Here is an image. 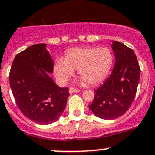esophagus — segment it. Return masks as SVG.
Returning a JSON list of instances; mask_svg holds the SVG:
<instances>
[{
  "mask_svg": "<svg viewBox=\"0 0 155 155\" xmlns=\"http://www.w3.org/2000/svg\"><path fill=\"white\" fill-rule=\"evenodd\" d=\"M69 91H70V93H77V92H79V89H78V88H73V87L70 88Z\"/></svg>",
  "mask_w": 155,
  "mask_h": 155,
  "instance_id": "esophagus-1",
  "label": "esophagus"
}]
</instances>
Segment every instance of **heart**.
Masks as SVG:
<instances>
[{
	"label": "heart",
	"instance_id": "1",
	"mask_svg": "<svg viewBox=\"0 0 155 155\" xmlns=\"http://www.w3.org/2000/svg\"><path fill=\"white\" fill-rule=\"evenodd\" d=\"M114 62L112 52L107 48L79 47L69 49L54 66V74L65 82L77 69L82 80L91 86L101 83L109 73Z\"/></svg>",
	"mask_w": 155,
	"mask_h": 155
}]
</instances>
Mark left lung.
Returning a JSON list of instances; mask_svg holds the SVG:
<instances>
[{
  "label": "left lung",
  "instance_id": "8db88e82",
  "mask_svg": "<svg viewBox=\"0 0 155 155\" xmlns=\"http://www.w3.org/2000/svg\"><path fill=\"white\" fill-rule=\"evenodd\" d=\"M111 47L115 56L112 73L94 90V100L88 106L94 115L104 120L116 119L128 110L140 79V67L133 49L117 41Z\"/></svg>",
  "mask_w": 155,
  "mask_h": 155
}]
</instances>
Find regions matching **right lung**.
I'll return each instance as SVG.
<instances>
[{
    "label": "right lung",
    "mask_w": 155,
    "mask_h": 155,
    "mask_svg": "<svg viewBox=\"0 0 155 155\" xmlns=\"http://www.w3.org/2000/svg\"><path fill=\"white\" fill-rule=\"evenodd\" d=\"M54 62L46 44L30 46L15 57L10 68V84L21 112L38 124L58 120L70 95L68 88H61L48 76Z\"/></svg>",
    "instance_id": "right-lung-1"
}]
</instances>
